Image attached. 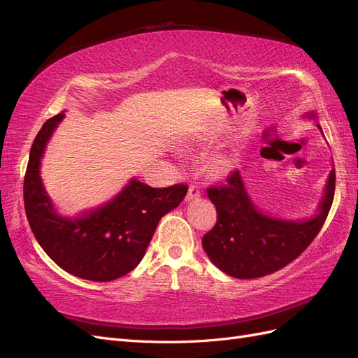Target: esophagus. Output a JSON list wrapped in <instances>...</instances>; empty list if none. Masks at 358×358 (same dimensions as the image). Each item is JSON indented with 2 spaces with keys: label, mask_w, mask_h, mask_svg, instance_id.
I'll use <instances>...</instances> for the list:
<instances>
[{
  "label": "esophagus",
  "mask_w": 358,
  "mask_h": 358,
  "mask_svg": "<svg viewBox=\"0 0 358 358\" xmlns=\"http://www.w3.org/2000/svg\"><path fill=\"white\" fill-rule=\"evenodd\" d=\"M200 188L196 187V185H191L188 188V194H187V201H191V200H197L200 197Z\"/></svg>",
  "instance_id": "1"
}]
</instances>
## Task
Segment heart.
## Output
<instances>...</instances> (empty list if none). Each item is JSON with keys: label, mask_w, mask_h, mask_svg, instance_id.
<instances>
[{"label": "heart", "mask_w": 358, "mask_h": 358, "mask_svg": "<svg viewBox=\"0 0 358 358\" xmlns=\"http://www.w3.org/2000/svg\"><path fill=\"white\" fill-rule=\"evenodd\" d=\"M229 166H230V162L227 161V159H220L218 162H216V167H218L220 170H225V169H229Z\"/></svg>", "instance_id": "1"}]
</instances>
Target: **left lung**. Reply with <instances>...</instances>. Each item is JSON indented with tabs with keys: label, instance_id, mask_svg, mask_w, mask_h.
<instances>
[{
	"label": "left lung",
	"instance_id": "1",
	"mask_svg": "<svg viewBox=\"0 0 358 358\" xmlns=\"http://www.w3.org/2000/svg\"><path fill=\"white\" fill-rule=\"evenodd\" d=\"M308 117L317 121L313 113ZM317 127L322 134L318 122ZM334 180L331 169L315 213L305 220H285L259 209L249 196L241 171H233L224 187L208 189L218 221L203 236L204 252L224 273L237 279L262 278L285 267L320 233L333 203Z\"/></svg>",
	"mask_w": 358,
	"mask_h": 358
}]
</instances>
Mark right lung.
Masks as SVG:
<instances>
[{
    "label": "right lung",
    "mask_w": 358,
    "mask_h": 358,
    "mask_svg": "<svg viewBox=\"0 0 358 358\" xmlns=\"http://www.w3.org/2000/svg\"><path fill=\"white\" fill-rule=\"evenodd\" d=\"M64 112L45 122L31 146L24 180L25 212L45 252L66 272L95 282H109L142 262L159 220L178 208L187 185L152 188L137 178L107 203L70 216L61 215L40 176L41 158Z\"/></svg>",
    "instance_id": "obj_1"
}]
</instances>
